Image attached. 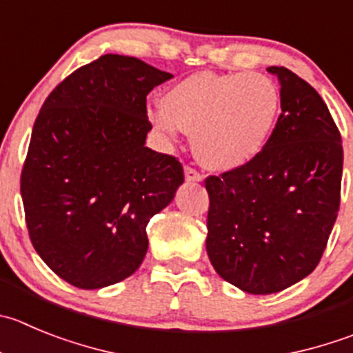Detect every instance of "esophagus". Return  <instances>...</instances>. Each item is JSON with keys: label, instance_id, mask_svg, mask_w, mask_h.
Listing matches in <instances>:
<instances>
[{"label": "esophagus", "instance_id": "34e87169", "mask_svg": "<svg viewBox=\"0 0 353 353\" xmlns=\"http://www.w3.org/2000/svg\"><path fill=\"white\" fill-rule=\"evenodd\" d=\"M184 176H186L188 183H199V181L203 179L202 174H200L199 170L192 165H186V169H184Z\"/></svg>", "mask_w": 353, "mask_h": 353}]
</instances>
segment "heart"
I'll return each mask as SVG.
<instances>
[{
    "label": "heart",
    "instance_id": "b5f03b06",
    "mask_svg": "<svg viewBox=\"0 0 353 353\" xmlns=\"http://www.w3.org/2000/svg\"><path fill=\"white\" fill-rule=\"evenodd\" d=\"M150 111V120L167 136L177 128L193 136L203 165L235 170L265 150L281 108L275 81L261 72H196L174 85Z\"/></svg>",
    "mask_w": 353,
    "mask_h": 353
}]
</instances>
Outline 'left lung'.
<instances>
[{
  "mask_svg": "<svg viewBox=\"0 0 353 353\" xmlns=\"http://www.w3.org/2000/svg\"><path fill=\"white\" fill-rule=\"evenodd\" d=\"M281 81L275 128L258 158L205 179L207 254L230 284L251 294L284 291L321 261L341 199L343 146L310 83L272 65Z\"/></svg>",
  "mask_w": 353,
  "mask_h": 353,
  "instance_id": "left-lung-1",
  "label": "left lung"
}]
</instances>
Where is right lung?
<instances>
[{"mask_svg": "<svg viewBox=\"0 0 353 353\" xmlns=\"http://www.w3.org/2000/svg\"><path fill=\"white\" fill-rule=\"evenodd\" d=\"M172 74L108 54L50 92L21 174L29 239L62 281L101 289L130 276L146 226L184 181L176 157L144 146L146 97Z\"/></svg>", "mask_w": 353, "mask_h": 353, "instance_id": "obj_1", "label": "right lung"}]
</instances>
